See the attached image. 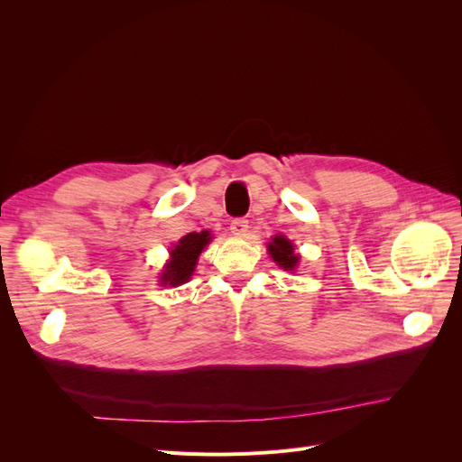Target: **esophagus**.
Masks as SVG:
<instances>
[{
    "label": "esophagus",
    "instance_id": "esophagus-1",
    "mask_svg": "<svg viewBox=\"0 0 462 462\" xmlns=\"http://www.w3.org/2000/svg\"><path fill=\"white\" fill-rule=\"evenodd\" d=\"M248 231V219L245 217H236L231 221V233L236 236H245Z\"/></svg>",
    "mask_w": 462,
    "mask_h": 462
}]
</instances>
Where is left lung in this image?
<instances>
[{
    "label": "left lung",
    "mask_w": 462,
    "mask_h": 462,
    "mask_svg": "<svg viewBox=\"0 0 462 462\" xmlns=\"http://www.w3.org/2000/svg\"><path fill=\"white\" fill-rule=\"evenodd\" d=\"M268 250H270L272 258L277 262V265H282V268H285V270H292L299 263V256L295 254L292 243L282 235L273 236V243H270Z\"/></svg>",
    "instance_id": "left-lung-1"
}]
</instances>
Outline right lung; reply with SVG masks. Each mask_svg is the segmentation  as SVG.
<instances>
[{"label": "right lung", "instance_id": "right-lung-1", "mask_svg": "<svg viewBox=\"0 0 462 462\" xmlns=\"http://www.w3.org/2000/svg\"><path fill=\"white\" fill-rule=\"evenodd\" d=\"M209 243V233H189L171 250V260L165 265L162 275V285H180L190 279L194 265L202 253V248Z\"/></svg>", "mask_w": 462, "mask_h": 462}]
</instances>
